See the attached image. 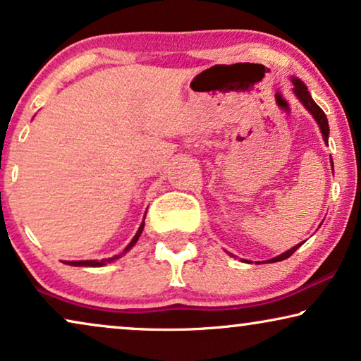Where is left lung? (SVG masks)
Here are the masks:
<instances>
[{"label": "left lung", "mask_w": 361, "mask_h": 361, "mask_svg": "<svg viewBox=\"0 0 361 361\" xmlns=\"http://www.w3.org/2000/svg\"><path fill=\"white\" fill-rule=\"evenodd\" d=\"M293 83H294V92H295V95H298V98L300 102H302V105L307 108V110L312 113L314 115V118H315V121L319 123V126H320V131H322V136H324V140H325V142L329 141V121H327V116H325V113L322 111V108H320L317 103H315L314 100H312V97H310V93L307 92V87L304 85L302 82L299 80V78H293ZM300 245H298V246H294V248H290L289 251H286V253H283V255H279V256H276V258H273V259H269L271 263H276V261H283V259H288L290 255L294 253L295 250L299 248Z\"/></svg>", "instance_id": "8db88e82"}]
</instances>
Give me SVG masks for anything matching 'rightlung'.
<instances>
[{"instance_id":"right-lung-1","label":"right lung","mask_w":361,"mask_h":361,"mask_svg":"<svg viewBox=\"0 0 361 361\" xmlns=\"http://www.w3.org/2000/svg\"><path fill=\"white\" fill-rule=\"evenodd\" d=\"M142 228H145V224H142L141 226H140V230H137V233L135 235V238L131 240V243L126 246L125 248V251H128L131 248L133 245L136 243L137 241V238H140V235H141V231H142ZM125 251H123V253H125ZM120 258V256H115V258H110V259H102V261H68L67 264H72V266H93V268H97V266H103V264H106V263H110V261H113V259H118Z\"/></svg>"}]
</instances>
